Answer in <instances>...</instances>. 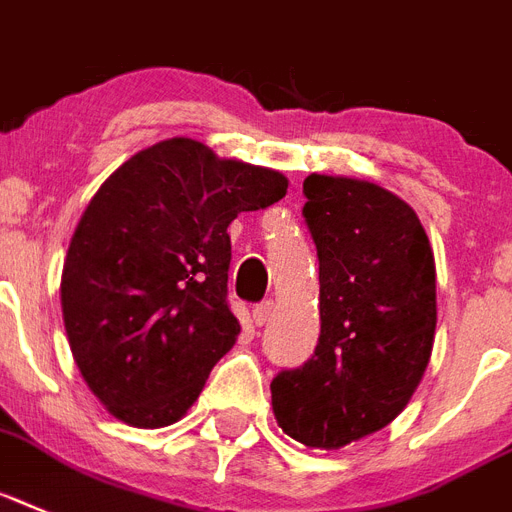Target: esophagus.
<instances>
[{"mask_svg":"<svg viewBox=\"0 0 512 512\" xmlns=\"http://www.w3.org/2000/svg\"><path fill=\"white\" fill-rule=\"evenodd\" d=\"M272 316H274L272 301H264L253 308V322H256V327H264V324H269V319H272Z\"/></svg>","mask_w":512,"mask_h":512,"instance_id":"34e87169","label":"esophagus"}]
</instances>
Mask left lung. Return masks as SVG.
Masks as SVG:
<instances>
[{
	"label": "left lung",
	"mask_w": 512,
	"mask_h": 512,
	"mask_svg": "<svg viewBox=\"0 0 512 512\" xmlns=\"http://www.w3.org/2000/svg\"><path fill=\"white\" fill-rule=\"evenodd\" d=\"M303 217L319 256L314 356L272 382L282 432L337 450L403 411L437 327L434 253L416 211L356 177L308 175Z\"/></svg>",
	"instance_id": "1"
}]
</instances>
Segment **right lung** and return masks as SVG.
<instances>
[{"label":"right lung","instance_id":"obj_1","mask_svg":"<svg viewBox=\"0 0 512 512\" xmlns=\"http://www.w3.org/2000/svg\"><path fill=\"white\" fill-rule=\"evenodd\" d=\"M285 193L280 172L219 159L193 138L138 151L96 190L59 293L75 363L112 416L159 429L196 403L240 335L227 227Z\"/></svg>","mask_w":512,"mask_h":512}]
</instances>
